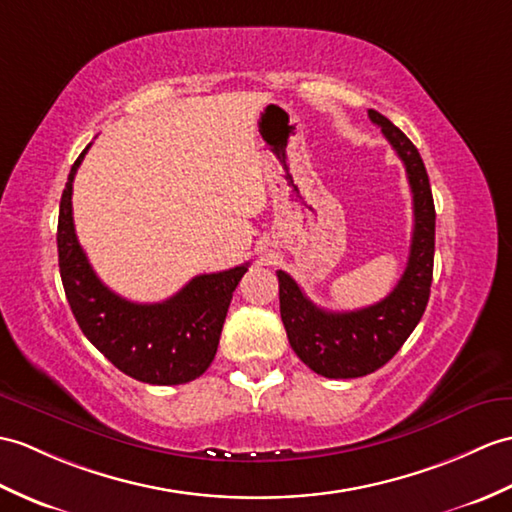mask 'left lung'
<instances>
[{
  "label": "left lung",
  "mask_w": 512,
  "mask_h": 512,
  "mask_svg": "<svg viewBox=\"0 0 512 512\" xmlns=\"http://www.w3.org/2000/svg\"><path fill=\"white\" fill-rule=\"evenodd\" d=\"M371 122L382 128L388 144L406 165L412 189L414 229L406 270L386 299L355 312H327L316 307L288 272L277 270L281 320L294 353L314 373L329 379L364 377L392 360L419 325L430 299L434 270L436 211L430 178L412 141L377 111Z\"/></svg>",
  "instance_id": "8db88e82"
}]
</instances>
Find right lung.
<instances>
[{"label":"right lung","instance_id":"add662e5","mask_svg":"<svg viewBox=\"0 0 512 512\" xmlns=\"http://www.w3.org/2000/svg\"><path fill=\"white\" fill-rule=\"evenodd\" d=\"M71 165L58 211V268L82 334L106 360L144 384H187L216 358L224 318L248 264L198 275L163 303H133L106 288L82 251L71 213L78 165Z\"/></svg>","mask_w":512,"mask_h":512}]
</instances>
